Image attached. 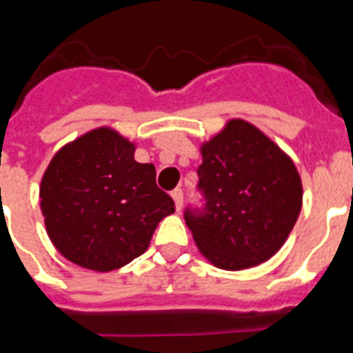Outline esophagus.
Returning <instances> with one entry per match:
<instances>
[{
  "instance_id": "esophagus-1",
  "label": "esophagus",
  "mask_w": 353,
  "mask_h": 353,
  "mask_svg": "<svg viewBox=\"0 0 353 353\" xmlns=\"http://www.w3.org/2000/svg\"><path fill=\"white\" fill-rule=\"evenodd\" d=\"M172 199H174V203H176V209L181 210V207H183V190L181 188L172 190Z\"/></svg>"
}]
</instances>
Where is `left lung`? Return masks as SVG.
Segmentation results:
<instances>
[{
    "instance_id": "8db88e82",
    "label": "left lung",
    "mask_w": 353,
    "mask_h": 353,
    "mask_svg": "<svg viewBox=\"0 0 353 353\" xmlns=\"http://www.w3.org/2000/svg\"><path fill=\"white\" fill-rule=\"evenodd\" d=\"M205 209L185 210L199 252L225 271L254 268L279 252L302 209V181L279 144L243 119H229L201 144Z\"/></svg>"
}]
</instances>
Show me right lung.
<instances>
[{
	"label": "right lung",
	"mask_w": 353,
	"mask_h": 353,
	"mask_svg": "<svg viewBox=\"0 0 353 353\" xmlns=\"http://www.w3.org/2000/svg\"><path fill=\"white\" fill-rule=\"evenodd\" d=\"M135 143L101 126L63 144L43 172L40 209L63 258L108 273L141 256L176 207L155 185V166L137 163Z\"/></svg>",
	"instance_id": "right-lung-1"
}]
</instances>
